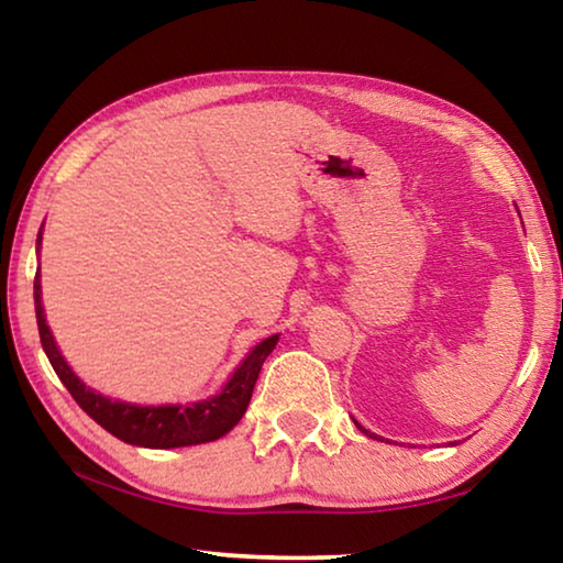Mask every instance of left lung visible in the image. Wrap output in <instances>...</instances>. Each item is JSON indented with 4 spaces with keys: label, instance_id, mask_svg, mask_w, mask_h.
<instances>
[{
    "label": "left lung",
    "instance_id": "left-lung-1",
    "mask_svg": "<svg viewBox=\"0 0 563 563\" xmlns=\"http://www.w3.org/2000/svg\"><path fill=\"white\" fill-rule=\"evenodd\" d=\"M357 427H360V424H357ZM360 430H362V427H360Z\"/></svg>",
    "mask_w": 563,
    "mask_h": 563
}]
</instances>
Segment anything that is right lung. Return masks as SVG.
Returning a JSON list of instances; mask_svg holds the SVG:
<instances>
[{
	"label": "right lung",
	"mask_w": 563,
	"mask_h": 563,
	"mask_svg": "<svg viewBox=\"0 0 563 563\" xmlns=\"http://www.w3.org/2000/svg\"><path fill=\"white\" fill-rule=\"evenodd\" d=\"M42 241V231H40ZM34 305H36V325H40L42 347L49 357L54 373L59 375L64 387L69 389L84 412L93 422H99L103 430L119 437L121 442L148 446V450H170V446H188L213 442L241 422L247 402H251L255 379L263 367L265 357L278 345V335L263 340L261 345L251 350V355L243 360V365L235 369L228 379L221 395L196 405H161V407H139L129 402H117L99 393H93L66 365L59 347H56L49 325H46L42 308V283L40 273L34 278Z\"/></svg>",
	"instance_id": "obj_1"
}]
</instances>
